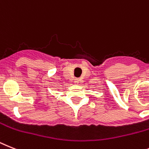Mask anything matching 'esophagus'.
<instances>
[{
	"label": "esophagus",
	"instance_id": "esophagus-1",
	"mask_svg": "<svg viewBox=\"0 0 149 149\" xmlns=\"http://www.w3.org/2000/svg\"><path fill=\"white\" fill-rule=\"evenodd\" d=\"M79 83H81V80H80V79H75V84L79 85Z\"/></svg>",
	"mask_w": 149,
	"mask_h": 149
}]
</instances>
